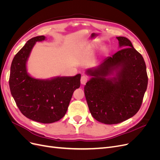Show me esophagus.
<instances>
[{
    "mask_svg": "<svg viewBox=\"0 0 160 160\" xmlns=\"http://www.w3.org/2000/svg\"><path fill=\"white\" fill-rule=\"evenodd\" d=\"M88 81V77H87V76L83 75V76L81 77V84L85 85L87 83V81Z\"/></svg>",
    "mask_w": 160,
    "mask_h": 160,
    "instance_id": "esophagus-1",
    "label": "esophagus"
}]
</instances>
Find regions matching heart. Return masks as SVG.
<instances>
[{"instance_id":"b5f03b06","label":"heart","mask_w":160,"mask_h":160,"mask_svg":"<svg viewBox=\"0 0 160 160\" xmlns=\"http://www.w3.org/2000/svg\"><path fill=\"white\" fill-rule=\"evenodd\" d=\"M92 44H93V45H99V42H93Z\"/></svg>"}]
</instances>
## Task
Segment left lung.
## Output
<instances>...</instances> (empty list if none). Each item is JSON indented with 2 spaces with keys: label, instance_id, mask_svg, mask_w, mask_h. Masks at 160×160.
Returning <instances> with one entry per match:
<instances>
[{
  "label": "left lung",
  "instance_id": "obj_1",
  "mask_svg": "<svg viewBox=\"0 0 160 160\" xmlns=\"http://www.w3.org/2000/svg\"><path fill=\"white\" fill-rule=\"evenodd\" d=\"M117 38L123 49L87 71L92 78L84 88L92 116L98 122L109 125L122 123L138 113L148 82L142 55L128 38ZM114 70L116 77L107 78Z\"/></svg>",
  "mask_w": 160,
  "mask_h": 160
}]
</instances>
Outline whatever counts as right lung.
<instances>
[{"mask_svg":"<svg viewBox=\"0 0 160 160\" xmlns=\"http://www.w3.org/2000/svg\"><path fill=\"white\" fill-rule=\"evenodd\" d=\"M37 36L28 40L14 56L11 67L9 86L21 112L31 120L42 123L57 122L65 115L72 93L81 85V75L57 77L51 80L32 78L27 74L26 62Z\"/></svg>","mask_w":160,"mask_h":160,"instance_id":"add662e5","label":"right lung"}]
</instances>
